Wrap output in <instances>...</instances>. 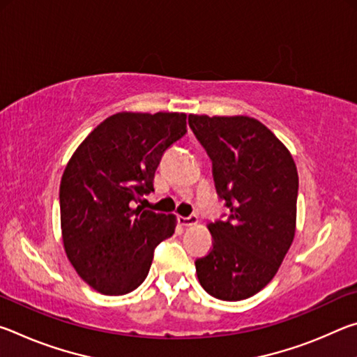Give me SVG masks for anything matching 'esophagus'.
Here are the masks:
<instances>
[{
	"label": "esophagus",
	"mask_w": 357,
	"mask_h": 357,
	"mask_svg": "<svg viewBox=\"0 0 357 357\" xmlns=\"http://www.w3.org/2000/svg\"><path fill=\"white\" fill-rule=\"evenodd\" d=\"M178 222H179V225H183V227H193L198 223V217L197 215H189V217L179 215Z\"/></svg>",
	"instance_id": "1"
}]
</instances>
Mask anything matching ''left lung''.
Wrapping results in <instances>:
<instances>
[{"mask_svg": "<svg viewBox=\"0 0 357 357\" xmlns=\"http://www.w3.org/2000/svg\"><path fill=\"white\" fill-rule=\"evenodd\" d=\"M213 160L227 220L208 223L213 247L197 258L204 291L222 301L257 294L274 279L296 233L298 168L288 148L255 118L189 114Z\"/></svg>", "mask_w": 357, "mask_h": 357, "instance_id": "left-lung-1", "label": "left lung"}]
</instances>
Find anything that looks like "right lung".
Returning a JSON list of instances; mask_svg holds the SVG:
<instances>
[{
  "label": "right lung",
  "mask_w": 357,
  "mask_h": 357,
  "mask_svg": "<svg viewBox=\"0 0 357 357\" xmlns=\"http://www.w3.org/2000/svg\"><path fill=\"white\" fill-rule=\"evenodd\" d=\"M178 112L112 114L78 144L59 185L64 252L77 274L107 296L146 279L154 247L170 238L176 215L135 206L154 190L165 151L187 134Z\"/></svg>",
  "instance_id": "right-lung-1"
}]
</instances>
